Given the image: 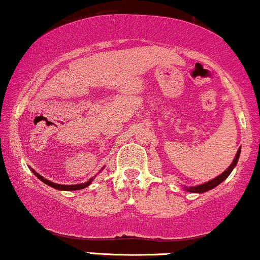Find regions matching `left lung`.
<instances>
[{"mask_svg":"<svg viewBox=\"0 0 260 260\" xmlns=\"http://www.w3.org/2000/svg\"><path fill=\"white\" fill-rule=\"evenodd\" d=\"M240 150H242V149L239 148L238 151H237V153H236L235 158H233L231 165L226 169V170L223 172V174H220L219 176H217L216 178L209 180V182H206L204 184H201V185L190 186V187L184 186V189H185L186 191H189V192H192V193H203V192H206V191H209V190L214 189V187H216L217 185H219L221 182H224V180L229 177V175L231 174L233 169H235L237 163H238V159H239V156H240Z\"/></svg>","mask_w":260,"mask_h":260,"instance_id":"obj_1","label":"left lung"}]
</instances>
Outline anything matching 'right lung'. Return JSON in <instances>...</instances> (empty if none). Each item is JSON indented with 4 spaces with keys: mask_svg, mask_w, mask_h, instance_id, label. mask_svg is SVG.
Segmentation results:
<instances>
[{
    "mask_svg": "<svg viewBox=\"0 0 260 260\" xmlns=\"http://www.w3.org/2000/svg\"><path fill=\"white\" fill-rule=\"evenodd\" d=\"M104 169V167L101 169V171H102ZM31 171H32V174L35 175L37 178H39L41 182H43L44 184H47V185H49V186H51V187H54V189H56V190H61V191H75V190H82V189H84V187H86V186H89L90 184H91V182L93 180V178H95L96 176H93V177H91V178H90L88 182H85V183H81V184H74V185H62V184H57V183H52L51 180H48V179H46L44 178L43 176H41L40 174H37V172L34 170V169H31Z\"/></svg>",
    "mask_w": 260,
    "mask_h": 260,
    "instance_id": "obj_1",
    "label": "right lung"
}]
</instances>
